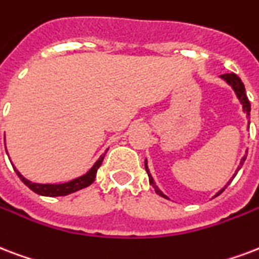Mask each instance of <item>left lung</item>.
Segmentation results:
<instances>
[{
  "label": "left lung",
  "instance_id": "8db88e82",
  "mask_svg": "<svg viewBox=\"0 0 259 259\" xmlns=\"http://www.w3.org/2000/svg\"><path fill=\"white\" fill-rule=\"evenodd\" d=\"M222 77L224 78V80H226L227 82H228V84H230L231 87H232V88H234V91L236 92V96L239 98V100L242 102V104H243V110L246 111V114L248 115V118H250V102H248V98H247V95H246V90H244V85H243V82H242V80H240L239 77H238V74H235V73H224V74H222ZM244 159H246V157H243V160H242V163H240V167H242V164H243ZM240 167L238 169H240ZM145 168H147L148 177H149V183H151L152 186H153V189H155L156 193H157V194H160L161 197L167 198V197H165V195L163 194V193H161L159 189H157V186L155 185V182H153L151 174H149V171H148L147 163H145ZM231 182H232V181H230V182H228V185H230ZM228 185H227V186H228ZM226 187H224V189H226ZM224 189H223L220 193H223V191H224ZM220 193H219V194H220Z\"/></svg>",
  "mask_w": 259,
  "mask_h": 259
}]
</instances>
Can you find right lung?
<instances>
[{"mask_svg":"<svg viewBox=\"0 0 259 259\" xmlns=\"http://www.w3.org/2000/svg\"><path fill=\"white\" fill-rule=\"evenodd\" d=\"M104 159V155L100 156V159H99L92 168L85 174V175H82V177L77 178V179H73L70 182L66 183H61V185H40V183H32L27 181L21 174L15 168L16 174L19 175V178L21 179V182L24 183L25 186H28L29 189L32 191H35L36 194L40 195H46V197H58V195H66L69 193H74L77 190H81L84 187L90 186L91 183L94 182L95 178H96V172H98V168L102 165V161Z\"/></svg>","mask_w":259,"mask_h":259,"instance_id":"add662e5","label":"right lung"}]
</instances>
